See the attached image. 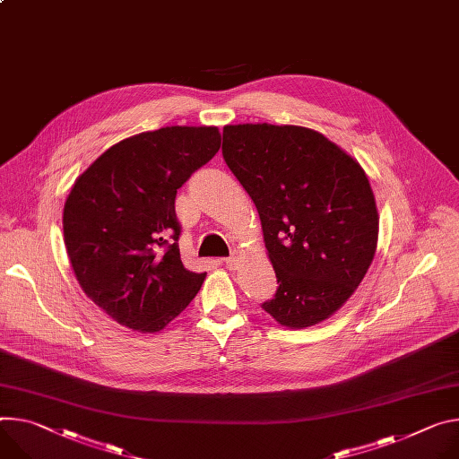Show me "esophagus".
<instances>
[{"instance_id":"obj_1","label":"esophagus","mask_w":459,"mask_h":459,"mask_svg":"<svg viewBox=\"0 0 459 459\" xmlns=\"http://www.w3.org/2000/svg\"><path fill=\"white\" fill-rule=\"evenodd\" d=\"M225 265H227V269L234 271V269L238 267V258H236V256H230V258H227V260H225Z\"/></svg>"}]
</instances>
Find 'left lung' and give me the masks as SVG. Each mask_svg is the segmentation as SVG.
I'll list each match as a JSON object with an SVG mask.
<instances>
[{
    "mask_svg": "<svg viewBox=\"0 0 459 459\" xmlns=\"http://www.w3.org/2000/svg\"><path fill=\"white\" fill-rule=\"evenodd\" d=\"M223 159L251 195L278 289L262 307L304 329L339 311L368 273L379 214L362 166L304 126L230 124Z\"/></svg>",
    "mask_w": 459,
    "mask_h": 459,
    "instance_id": "left-lung-1",
    "label": "left lung"
}]
</instances>
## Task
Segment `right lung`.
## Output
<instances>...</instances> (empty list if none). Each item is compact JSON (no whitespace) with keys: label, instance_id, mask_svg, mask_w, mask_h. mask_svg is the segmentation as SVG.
<instances>
[{"label":"right lung","instance_id":"right-lung-1","mask_svg":"<svg viewBox=\"0 0 459 459\" xmlns=\"http://www.w3.org/2000/svg\"><path fill=\"white\" fill-rule=\"evenodd\" d=\"M221 146L216 126H166L124 139L80 174L64 204V243L82 290L141 333L169 325L204 273L179 255L176 194Z\"/></svg>","mask_w":459,"mask_h":459}]
</instances>
